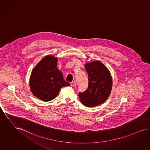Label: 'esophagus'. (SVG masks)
Wrapping results in <instances>:
<instances>
[{
  "mask_svg": "<svg viewBox=\"0 0 150 150\" xmlns=\"http://www.w3.org/2000/svg\"><path fill=\"white\" fill-rule=\"evenodd\" d=\"M71 85L73 87H74V86H76L77 85V83H76V81H73L71 83Z\"/></svg>",
  "mask_w": 150,
  "mask_h": 150,
  "instance_id": "obj_1",
  "label": "esophagus"
}]
</instances>
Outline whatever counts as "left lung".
I'll list each match as a JSON object with an SVG mask.
<instances>
[{
  "mask_svg": "<svg viewBox=\"0 0 150 150\" xmlns=\"http://www.w3.org/2000/svg\"><path fill=\"white\" fill-rule=\"evenodd\" d=\"M88 74V86L79 97L83 105L92 107L105 102L111 93L112 80L111 73L101 62L96 61L84 66Z\"/></svg>",
  "mask_w": 150,
  "mask_h": 150,
  "instance_id": "8db88e82",
  "label": "left lung"
}]
</instances>
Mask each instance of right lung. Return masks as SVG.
<instances>
[{
	"instance_id": "add662e5",
	"label": "right lung",
	"mask_w": 150,
	"mask_h": 150,
	"mask_svg": "<svg viewBox=\"0 0 150 150\" xmlns=\"http://www.w3.org/2000/svg\"><path fill=\"white\" fill-rule=\"evenodd\" d=\"M58 59L47 56L34 68L30 77L29 85L33 94L43 101L56 98L63 87L70 86L57 68Z\"/></svg>"
}]
</instances>
